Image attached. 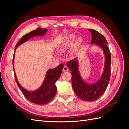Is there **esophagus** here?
Returning a JSON list of instances; mask_svg holds the SVG:
<instances>
[{
  "instance_id": "34e87169",
  "label": "esophagus",
  "mask_w": 129,
  "mask_h": 129,
  "mask_svg": "<svg viewBox=\"0 0 129 129\" xmlns=\"http://www.w3.org/2000/svg\"><path fill=\"white\" fill-rule=\"evenodd\" d=\"M68 68L67 66H64L63 68V72H67V71H68Z\"/></svg>"
}]
</instances>
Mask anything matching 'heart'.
I'll list each match as a JSON object with an SVG mask.
<instances>
[{"label": "heart", "mask_w": 129, "mask_h": 129, "mask_svg": "<svg viewBox=\"0 0 129 129\" xmlns=\"http://www.w3.org/2000/svg\"><path fill=\"white\" fill-rule=\"evenodd\" d=\"M75 36L73 34H71L67 37L66 38V40L62 42L60 46V50L61 51H64L66 49H67L72 47L75 44ZM82 42V39L81 38H77L76 40L75 45L76 47L79 46Z\"/></svg>", "instance_id": "obj_1"}]
</instances>
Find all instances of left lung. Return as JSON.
Here are the masks:
<instances>
[{
  "label": "left lung",
  "instance_id": "left-lung-1",
  "mask_svg": "<svg viewBox=\"0 0 129 129\" xmlns=\"http://www.w3.org/2000/svg\"><path fill=\"white\" fill-rule=\"evenodd\" d=\"M88 30L92 36L91 44L101 47L104 53L105 63L102 76L96 83L88 84L80 75L77 58L68 62L67 66L72 71V87L75 94L82 100L93 101L103 94L108 85L110 78L111 54L107 46V41L103 35L94 29H88Z\"/></svg>",
  "mask_w": 129,
  "mask_h": 129
}]
</instances>
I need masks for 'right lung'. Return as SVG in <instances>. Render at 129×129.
Instances as JSON below:
<instances>
[{
    "label": "right lung",
    "instance_id": "right-lung-1",
    "mask_svg": "<svg viewBox=\"0 0 129 129\" xmlns=\"http://www.w3.org/2000/svg\"><path fill=\"white\" fill-rule=\"evenodd\" d=\"M47 30L46 28L42 29L38 28L36 30L26 34L21 38L20 40L18 42V44L15 46V50L19 46L27 41L30 38L37 36H44L47 32ZM15 50L13 57V67L14 74V58ZM63 67L64 64H61L58 65L56 68L48 70L46 73L45 79L41 86L36 91H29L23 88L18 82L15 74L14 75L15 80L18 87L20 88L23 95L30 102L34 104L40 105L46 104L50 102L56 95V93L57 92V88L55 85V83L58 79V78L61 76Z\"/></svg>",
    "mask_w": 129,
    "mask_h": 129
}]
</instances>
